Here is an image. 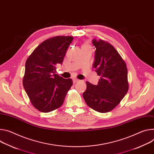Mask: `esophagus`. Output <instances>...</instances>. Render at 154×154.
Here are the masks:
<instances>
[{"instance_id":"1","label":"esophagus","mask_w":154,"mask_h":154,"mask_svg":"<svg viewBox=\"0 0 154 154\" xmlns=\"http://www.w3.org/2000/svg\"><path fill=\"white\" fill-rule=\"evenodd\" d=\"M79 81V80H78L77 79H73V83H74L78 82Z\"/></svg>"}]
</instances>
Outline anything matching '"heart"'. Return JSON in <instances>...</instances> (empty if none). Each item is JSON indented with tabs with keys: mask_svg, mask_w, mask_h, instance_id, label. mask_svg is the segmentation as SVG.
Returning a JSON list of instances; mask_svg holds the SVG:
<instances>
[{
	"mask_svg": "<svg viewBox=\"0 0 154 154\" xmlns=\"http://www.w3.org/2000/svg\"><path fill=\"white\" fill-rule=\"evenodd\" d=\"M84 45H88V44H85ZM88 46H89V45H88Z\"/></svg>",
	"mask_w": 154,
	"mask_h": 154,
	"instance_id": "1",
	"label": "heart"
}]
</instances>
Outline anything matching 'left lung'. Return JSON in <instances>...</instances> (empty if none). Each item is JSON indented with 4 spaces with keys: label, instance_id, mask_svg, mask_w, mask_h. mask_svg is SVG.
Listing matches in <instances>:
<instances>
[{
    "label": "left lung",
    "instance_id": "obj_1",
    "mask_svg": "<svg viewBox=\"0 0 154 154\" xmlns=\"http://www.w3.org/2000/svg\"><path fill=\"white\" fill-rule=\"evenodd\" d=\"M96 48L93 68L100 76L97 85L87 82L83 97L94 110L106 113L114 109L128 90V70L115 48L103 40L93 39Z\"/></svg>",
    "mask_w": 154,
    "mask_h": 154
}]
</instances>
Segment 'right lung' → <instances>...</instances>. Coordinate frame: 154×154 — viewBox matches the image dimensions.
<instances>
[{
  "label": "right lung",
  "instance_id": "right-lung-1",
  "mask_svg": "<svg viewBox=\"0 0 154 154\" xmlns=\"http://www.w3.org/2000/svg\"><path fill=\"white\" fill-rule=\"evenodd\" d=\"M73 40L71 36H57L42 42L27 59L23 80L24 88L34 107L49 112L61 107L73 84L56 74Z\"/></svg>",
  "mask_w": 154,
  "mask_h": 154
}]
</instances>
